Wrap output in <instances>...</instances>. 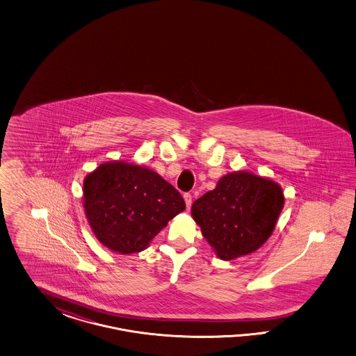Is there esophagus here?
Masks as SVG:
<instances>
[{
  "label": "esophagus",
  "instance_id": "esophagus-1",
  "mask_svg": "<svg viewBox=\"0 0 356 356\" xmlns=\"http://www.w3.org/2000/svg\"><path fill=\"white\" fill-rule=\"evenodd\" d=\"M183 197L184 201H185V205H186V209H191V206H192V194L185 193Z\"/></svg>",
  "mask_w": 356,
  "mask_h": 356
}]
</instances>
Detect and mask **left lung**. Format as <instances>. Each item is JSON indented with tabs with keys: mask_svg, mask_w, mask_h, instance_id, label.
Returning <instances> with one entry per match:
<instances>
[{
	"mask_svg": "<svg viewBox=\"0 0 356 356\" xmlns=\"http://www.w3.org/2000/svg\"><path fill=\"white\" fill-rule=\"evenodd\" d=\"M284 205L277 183L247 171L223 176L194 201L192 216L222 259L257 250L271 236Z\"/></svg>",
	"mask_w": 356,
	"mask_h": 356,
	"instance_id": "obj_1",
	"label": "left lung"
}]
</instances>
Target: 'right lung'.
Masks as SVG:
<instances>
[{
    "label": "right lung",
    "instance_id": "1",
    "mask_svg": "<svg viewBox=\"0 0 356 356\" xmlns=\"http://www.w3.org/2000/svg\"><path fill=\"white\" fill-rule=\"evenodd\" d=\"M83 207L97 240L120 254L147 248L185 210L181 194L161 175L131 163H103L83 183Z\"/></svg>",
    "mask_w": 356,
    "mask_h": 356
}]
</instances>
